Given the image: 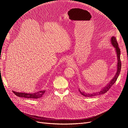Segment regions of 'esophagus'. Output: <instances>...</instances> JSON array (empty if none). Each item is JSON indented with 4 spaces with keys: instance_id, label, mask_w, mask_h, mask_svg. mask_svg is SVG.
<instances>
[{
    "instance_id": "esophagus-1",
    "label": "esophagus",
    "mask_w": 128,
    "mask_h": 128,
    "mask_svg": "<svg viewBox=\"0 0 128 128\" xmlns=\"http://www.w3.org/2000/svg\"><path fill=\"white\" fill-rule=\"evenodd\" d=\"M71 60H72V59H71L70 57H69V58H68L67 59L66 62H67V63H70V62H71Z\"/></svg>"
}]
</instances>
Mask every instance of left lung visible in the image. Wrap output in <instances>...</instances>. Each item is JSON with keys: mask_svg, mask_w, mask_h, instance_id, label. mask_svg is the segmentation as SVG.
I'll use <instances>...</instances> for the list:
<instances>
[{"mask_svg": "<svg viewBox=\"0 0 128 128\" xmlns=\"http://www.w3.org/2000/svg\"><path fill=\"white\" fill-rule=\"evenodd\" d=\"M111 41H112V44L116 48V53H117V56H118V69H117V72L116 74V76H114V78L111 80V82H109L108 85H107L102 90L100 91V92H97V93H93V94H84V93H82L80 90H79V91L80 92V93L84 95V96L86 97H93V96H95L96 95H101V94H103L105 93H106L107 91L109 90L112 86L115 83V82L116 81L118 78L120 74V70H121V61H120V49L119 48V46L118 44V43L117 42L116 39L115 37L113 36V37L111 39Z\"/></svg>", "mask_w": 128, "mask_h": 128, "instance_id": "8db88e82", "label": "left lung"}]
</instances>
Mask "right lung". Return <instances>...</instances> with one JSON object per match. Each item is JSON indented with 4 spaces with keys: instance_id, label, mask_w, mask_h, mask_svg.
I'll return each instance as SVG.
<instances>
[{
    "instance_id": "1",
    "label": "right lung",
    "mask_w": 128,
    "mask_h": 128,
    "mask_svg": "<svg viewBox=\"0 0 128 128\" xmlns=\"http://www.w3.org/2000/svg\"><path fill=\"white\" fill-rule=\"evenodd\" d=\"M12 92L16 96L19 97H23V98H29V99H38L42 97V96L44 95V94L45 92V90H40L37 93H33V94L19 93V92H14V91H12Z\"/></svg>"
}]
</instances>
